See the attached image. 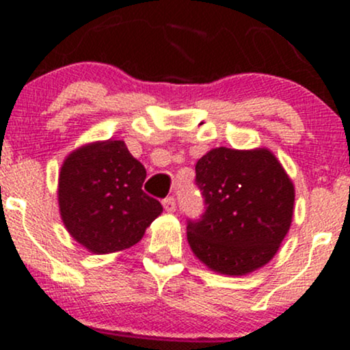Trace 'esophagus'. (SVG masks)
<instances>
[{
	"mask_svg": "<svg viewBox=\"0 0 350 350\" xmlns=\"http://www.w3.org/2000/svg\"><path fill=\"white\" fill-rule=\"evenodd\" d=\"M163 207L166 208L167 212H174L176 211V199L172 198V196L171 198H166L163 200Z\"/></svg>",
	"mask_w": 350,
	"mask_h": 350,
	"instance_id": "1",
	"label": "esophagus"
}]
</instances>
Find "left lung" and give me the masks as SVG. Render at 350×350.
<instances>
[{
  "mask_svg": "<svg viewBox=\"0 0 350 350\" xmlns=\"http://www.w3.org/2000/svg\"><path fill=\"white\" fill-rule=\"evenodd\" d=\"M206 204L187 242L211 270L242 276L267 265L290 230L295 186L267 148H215L196 164Z\"/></svg>",
  "mask_w": 350,
  "mask_h": 350,
  "instance_id": "8db88e82",
  "label": "left lung"
}]
</instances>
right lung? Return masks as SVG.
Segmentation results:
<instances>
[{
  "instance_id": "right-lung-1",
  "label": "right lung",
  "mask_w": 350,
  "mask_h": 350,
  "mask_svg": "<svg viewBox=\"0 0 350 350\" xmlns=\"http://www.w3.org/2000/svg\"><path fill=\"white\" fill-rule=\"evenodd\" d=\"M146 170L122 139L72 151L59 174V208L67 232L88 252L103 255L133 247L163 212L144 194Z\"/></svg>"
}]
</instances>
